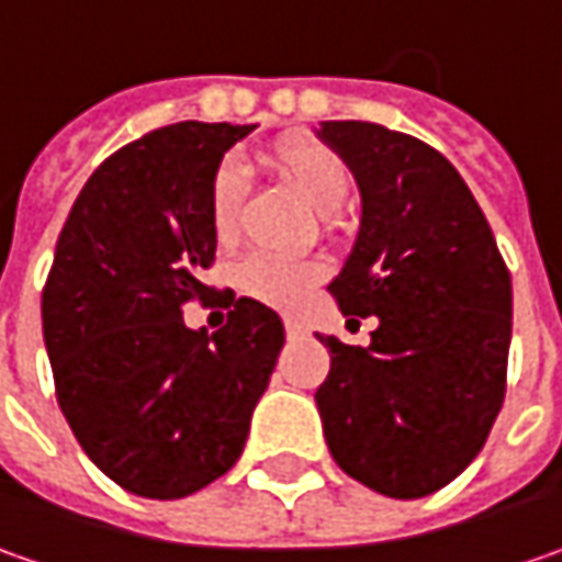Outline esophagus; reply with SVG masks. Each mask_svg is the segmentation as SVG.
<instances>
[{"label":"esophagus","mask_w":562,"mask_h":562,"mask_svg":"<svg viewBox=\"0 0 562 562\" xmlns=\"http://www.w3.org/2000/svg\"><path fill=\"white\" fill-rule=\"evenodd\" d=\"M285 336L289 339H299V336H305V327L299 321H285Z\"/></svg>","instance_id":"1"}]
</instances>
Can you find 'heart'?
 <instances>
[{"label":"heart","mask_w":562,"mask_h":562,"mask_svg":"<svg viewBox=\"0 0 562 562\" xmlns=\"http://www.w3.org/2000/svg\"><path fill=\"white\" fill-rule=\"evenodd\" d=\"M260 162L292 188L307 207L324 216V229L329 233V216L352 194V166L339 150L314 137H280L260 150ZM241 176L235 166H220L210 182L207 220L220 245H229L238 235V213H241ZM324 280V267L314 260H270V257H248L235 282L241 295L277 311H295L307 299V292Z\"/></svg>","instance_id":"heart-1"}]
</instances>
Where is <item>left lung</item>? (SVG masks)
<instances>
[{"instance_id":"8db88e82","label":"left lung","mask_w":562,"mask_h":562,"mask_svg":"<svg viewBox=\"0 0 562 562\" xmlns=\"http://www.w3.org/2000/svg\"><path fill=\"white\" fill-rule=\"evenodd\" d=\"M352 166L361 229L329 295L371 317V346L321 336L314 400L336 465L383 497L415 501L475 459L506 393L513 282L452 162L374 122H321Z\"/></svg>"}]
</instances>
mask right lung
Listing matches in <instances>:
<instances>
[{"label": "right lung", "instance_id": "right-lung-1", "mask_svg": "<svg viewBox=\"0 0 562 562\" xmlns=\"http://www.w3.org/2000/svg\"><path fill=\"white\" fill-rule=\"evenodd\" d=\"M255 125L179 122L97 166L61 226L43 285L56 400L90 462L119 487L179 501L226 475L277 368V311L229 295L226 324L184 327L216 255L210 182ZM216 305V302H213Z\"/></svg>", "mask_w": 562, "mask_h": 562}]
</instances>
